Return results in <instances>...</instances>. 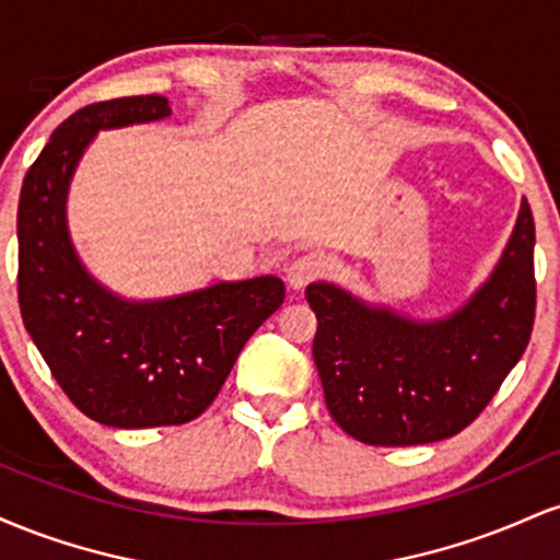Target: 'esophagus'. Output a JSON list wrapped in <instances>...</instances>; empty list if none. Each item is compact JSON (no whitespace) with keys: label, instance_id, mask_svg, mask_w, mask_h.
<instances>
[{"label":"esophagus","instance_id":"esophagus-1","mask_svg":"<svg viewBox=\"0 0 560 560\" xmlns=\"http://www.w3.org/2000/svg\"><path fill=\"white\" fill-rule=\"evenodd\" d=\"M320 271H324V260L318 255L307 253V255H298L287 262V281L289 287L300 289L305 284H311L313 279H318Z\"/></svg>","mask_w":560,"mask_h":560}]
</instances>
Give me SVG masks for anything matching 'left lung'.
Here are the masks:
<instances>
[{
    "label": "left lung",
    "mask_w": 560,
    "mask_h": 560,
    "mask_svg": "<svg viewBox=\"0 0 560 560\" xmlns=\"http://www.w3.org/2000/svg\"><path fill=\"white\" fill-rule=\"evenodd\" d=\"M326 408L365 445H427L464 432L522 361L537 305L535 218L522 202L490 279L447 318L413 320L342 287L305 289Z\"/></svg>",
    "instance_id": "obj_1"
}]
</instances>
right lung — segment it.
Listing matches in <instances>:
<instances>
[{"label":"right lung","mask_w":560,"mask_h":560,"mask_svg":"<svg viewBox=\"0 0 560 560\" xmlns=\"http://www.w3.org/2000/svg\"><path fill=\"white\" fill-rule=\"evenodd\" d=\"M171 115L165 96L81 107L55 128L23 178L18 205V300L31 339L70 402L115 429L178 427L215 400L244 342L284 302V281H218L178 298L133 302L83 268L68 234L75 165L105 128Z\"/></svg>","instance_id":"add662e5"}]
</instances>
